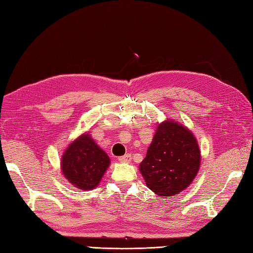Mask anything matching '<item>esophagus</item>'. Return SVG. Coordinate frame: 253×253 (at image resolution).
I'll list each match as a JSON object with an SVG mask.
<instances>
[{
    "instance_id": "1",
    "label": "esophagus",
    "mask_w": 253,
    "mask_h": 253,
    "mask_svg": "<svg viewBox=\"0 0 253 253\" xmlns=\"http://www.w3.org/2000/svg\"><path fill=\"white\" fill-rule=\"evenodd\" d=\"M130 160H131V154H129V153H127V154H125V155H123V157L118 158V161H120V162H122V163L129 162Z\"/></svg>"
}]
</instances>
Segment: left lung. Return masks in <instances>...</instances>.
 <instances>
[{"label":"left lung","instance_id":"left-lung-1","mask_svg":"<svg viewBox=\"0 0 253 253\" xmlns=\"http://www.w3.org/2000/svg\"><path fill=\"white\" fill-rule=\"evenodd\" d=\"M201 151L189 128L168 120L158 124L139 170L150 190L169 198L190 186L200 169Z\"/></svg>","mask_w":253,"mask_h":253}]
</instances>
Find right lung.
I'll return each instance as SVG.
<instances>
[{"instance_id": "1", "label": "right lung", "mask_w": 253, "mask_h": 253, "mask_svg": "<svg viewBox=\"0 0 253 253\" xmlns=\"http://www.w3.org/2000/svg\"><path fill=\"white\" fill-rule=\"evenodd\" d=\"M111 160L93 140L84 132L68 144L61 159V170L68 182L82 190L98 187Z\"/></svg>"}]
</instances>
